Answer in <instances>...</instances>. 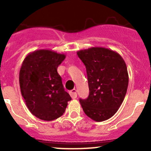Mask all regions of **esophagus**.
I'll list each match as a JSON object with an SVG mask.
<instances>
[{
	"instance_id": "obj_1",
	"label": "esophagus",
	"mask_w": 151,
	"mask_h": 151,
	"mask_svg": "<svg viewBox=\"0 0 151 151\" xmlns=\"http://www.w3.org/2000/svg\"><path fill=\"white\" fill-rule=\"evenodd\" d=\"M69 94H70V96H71V98H72L73 99H76L77 97V90H76V89L71 90V91H69Z\"/></svg>"
}]
</instances>
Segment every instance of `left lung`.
Segmentation results:
<instances>
[{
    "instance_id": "obj_1",
    "label": "left lung",
    "mask_w": 151,
    "mask_h": 151,
    "mask_svg": "<svg viewBox=\"0 0 151 151\" xmlns=\"http://www.w3.org/2000/svg\"><path fill=\"white\" fill-rule=\"evenodd\" d=\"M86 68L89 96L80 99L87 116L100 122L118 110L127 91L129 74L123 58L117 52L96 47L77 52Z\"/></svg>"
}]
</instances>
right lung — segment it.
I'll return each instance as SVG.
<instances>
[{
	"label": "right lung",
	"mask_w": 151,
	"mask_h": 151,
	"mask_svg": "<svg viewBox=\"0 0 151 151\" xmlns=\"http://www.w3.org/2000/svg\"><path fill=\"white\" fill-rule=\"evenodd\" d=\"M65 58L66 55L51 50H38L22 62L19 76L21 93L30 112L39 119L60 118L71 100L57 71Z\"/></svg>",
	"instance_id": "add662e5"
}]
</instances>
